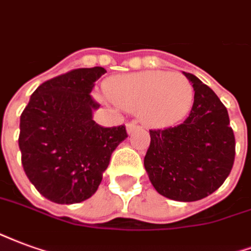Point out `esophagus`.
Segmentation results:
<instances>
[{
    "label": "esophagus",
    "instance_id": "esophagus-1",
    "mask_svg": "<svg viewBox=\"0 0 251 251\" xmlns=\"http://www.w3.org/2000/svg\"><path fill=\"white\" fill-rule=\"evenodd\" d=\"M139 128V126L136 123H127V132L128 133H132L133 131H136Z\"/></svg>",
    "mask_w": 251,
    "mask_h": 251
}]
</instances>
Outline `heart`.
<instances>
[{
    "label": "heart",
    "mask_w": 251,
    "mask_h": 251,
    "mask_svg": "<svg viewBox=\"0 0 251 251\" xmlns=\"http://www.w3.org/2000/svg\"><path fill=\"white\" fill-rule=\"evenodd\" d=\"M104 91L118 107L138 111L139 119L151 128H166L183 120L194 101V88L180 73L164 71L120 75L109 78Z\"/></svg>",
    "instance_id": "heart-1"
}]
</instances>
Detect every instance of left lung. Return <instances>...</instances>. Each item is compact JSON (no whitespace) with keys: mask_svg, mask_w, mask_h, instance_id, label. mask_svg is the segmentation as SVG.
<instances>
[{"mask_svg":"<svg viewBox=\"0 0 251 251\" xmlns=\"http://www.w3.org/2000/svg\"><path fill=\"white\" fill-rule=\"evenodd\" d=\"M183 73L195 91L193 108L183 123L150 129L144 167L160 195L194 202L226 180L235 158V138L227 109L213 89L197 76Z\"/></svg>","mask_w":251,"mask_h":251,"instance_id":"obj_1","label":"left lung"}]
</instances>
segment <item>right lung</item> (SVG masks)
I'll list each match as a JSON object with an SVG mask.
<instances>
[{
  "instance_id": "obj_1",
  "label": "right lung",
  "mask_w": 251,
  "mask_h": 251,
  "mask_svg": "<svg viewBox=\"0 0 251 251\" xmlns=\"http://www.w3.org/2000/svg\"><path fill=\"white\" fill-rule=\"evenodd\" d=\"M104 68H78L43 83L20 119L18 146L29 180L60 204L83 202L96 193L126 126L105 128L92 120L100 107L89 93Z\"/></svg>"
}]
</instances>
